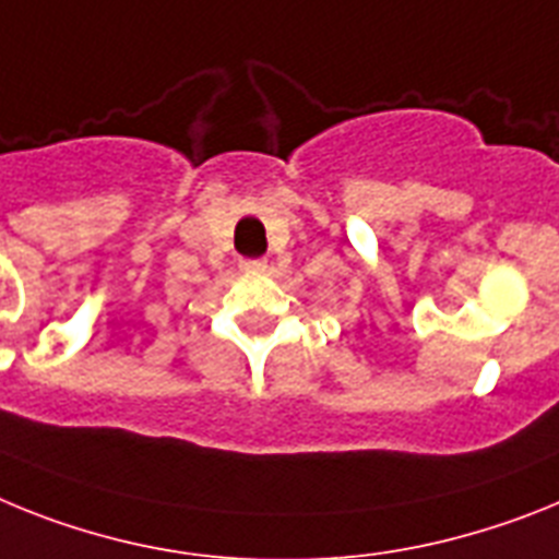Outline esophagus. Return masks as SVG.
<instances>
[{"instance_id":"1","label":"esophagus","mask_w":559,"mask_h":559,"mask_svg":"<svg viewBox=\"0 0 559 559\" xmlns=\"http://www.w3.org/2000/svg\"><path fill=\"white\" fill-rule=\"evenodd\" d=\"M238 266H241L243 272H264L266 261L264 258H241V261H238Z\"/></svg>"}]
</instances>
